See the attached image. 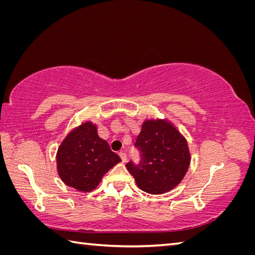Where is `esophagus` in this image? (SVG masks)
Segmentation results:
<instances>
[{
  "mask_svg": "<svg viewBox=\"0 0 255 255\" xmlns=\"http://www.w3.org/2000/svg\"><path fill=\"white\" fill-rule=\"evenodd\" d=\"M119 155H120V157H121V159H122L123 163H126V161L128 160L127 153H125V152H120V153H119Z\"/></svg>",
  "mask_w": 255,
  "mask_h": 255,
  "instance_id": "1",
  "label": "esophagus"
}]
</instances>
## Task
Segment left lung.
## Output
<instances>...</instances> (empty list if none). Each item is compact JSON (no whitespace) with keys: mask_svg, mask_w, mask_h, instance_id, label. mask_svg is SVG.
<instances>
[{"mask_svg":"<svg viewBox=\"0 0 255 255\" xmlns=\"http://www.w3.org/2000/svg\"><path fill=\"white\" fill-rule=\"evenodd\" d=\"M141 159L127 164L137 186L151 195H161L179 185L190 165L187 140L170 121L144 120L135 142Z\"/></svg>","mask_w":255,"mask_h":255,"instance_id":"1","label":"left lung"}]
</instances>
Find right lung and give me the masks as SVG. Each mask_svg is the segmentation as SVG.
I'll return each mask as SVG.
<instances>
[{
  "label": "right lung",
  "mask_w": 255,
  "mask_h": 255,
  "mask_svg": "<svg viewBox=\"0 0 255 255\" xmlns=\"http://www.w3.org/2000/svg\"><path fill=\"white\" fill-rule=\"evenodd\" d=\"M120 161L118 154L99 137L97 125L90 121L68 133L56 153L60 180L82 192L97 188L103 175Z\"/></svg>",
  "instance_id": "right-lung-1"
}]
</instances>
